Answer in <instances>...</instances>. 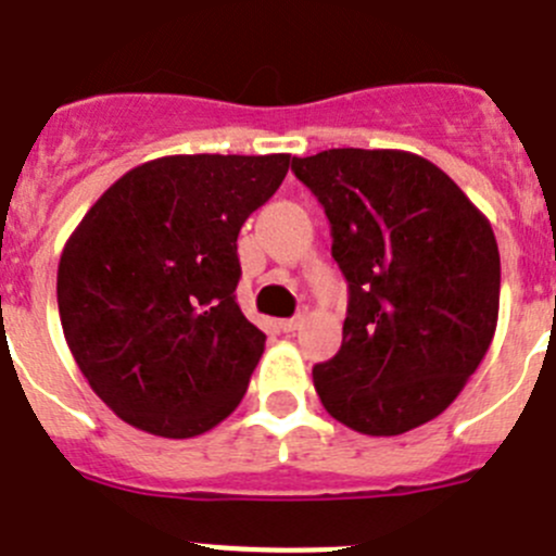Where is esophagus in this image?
<instances>
[{"mask_svg": "<svg viewBox=\"0 0 556 556\" xmlns=\"http://www.w3.org/2000/svg\"><path fill=\"white\" fill-rule=\"evenodd\" d=\"M300 325H303V314H298V317H292V319H281V325H278V328H281L283 333H294Z\"/></svg>", "mask_w": 556, "mask_h": 556, "instance_id": "obj_1", "label": "esophagus"}]
</instances>
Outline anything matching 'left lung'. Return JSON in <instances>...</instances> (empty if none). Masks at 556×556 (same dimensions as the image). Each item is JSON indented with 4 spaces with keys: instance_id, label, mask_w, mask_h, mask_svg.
I'll list each match as a JSON object with an SVG mask.
<instances>
[{
    "instance_id": "8db88e82",
    "label": "left lung",
    "mask_w": 556,
    "mask_h": 556,
    "mask_svg": "<svg viewBox=\"0 0 556 556\" xmlns=\"http://www.w3.org/2000/svg\"><path fill=\"white\" fill-rule=\"evenodd\" d=\"M323 203L348 278L341 350L314 366L336 421L400 435L444 414L491 348L498 248L491 223L441 167L407 151L294 156Z\"/></svg>"
}]
</instances>
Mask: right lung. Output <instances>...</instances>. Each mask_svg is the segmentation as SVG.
<instances>
[{"label":"right lung","mask_w":556,"mask_h":556,"mask_svg":"<svg viewBox=\"0 0 556 556\" xmlns=\"http://www.w3.org/2000/svg\"><path fill=\"white\" fill-rule=\"evenodd\" d=\"M287 170L289 154L151 160L65 242V341L90 389L137 430L201 435L242 402L267 336L233 294L237 237Z\"/></svg>","instance_id":"add662e5"}]
</instances>
